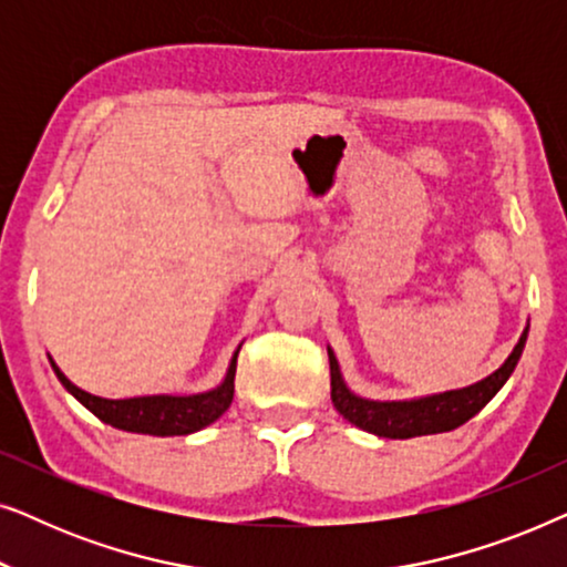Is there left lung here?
Wrapping results in <instances>:
<instances>
[{"label":"left lung","mask_w":567,"mask_h":567,"mask_svg":"<svg viewBox=\"0 0 567 567\" xmlns=\"http://www.w3.org/2000/svg\"><path fill=\"white\" fill-rule=\"evenodd\" d=\"M529 336L526 324L522 338L514 346V351L491 377L480 382L462 386V390H449L439 394H425V398L413 400H367L348 390L343 374H340L338 359L328 346L330 359V398L332 405L348 423L359 425L361 431L374 433L382 439H413V436H431V433H444L460 429L470 417H475L487 402H491L508 377L514 374L518 359Z\"/></svg>","instance_id":"1"}]
</instances>
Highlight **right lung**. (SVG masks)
<instances>
[{
    "instance_id": "obj_1",
    "label": "right lung",
    "mask_w": 567,
    "mask_h": 567,
    "mask_svg": "<svg viewBox=\"0 0 567 567\" xmlns=\"http://www.w3.org/2000/svg\"><path fill=\"white\" fill-rule=\"evenodd\" d=\"M237 351L231 355L227 377L221 379L219 386L198 394H144V398H126V400H107L97 398L80 390V386L69 382L64 371L56 367L51 359V367L56 371L59 382L72 392L92 415L100 421L113 425V429L128 431V433H150V436H188L206 425H212L216 417L227 413L235 398V371H237Z\"/></svg>"
}]
</instances>
